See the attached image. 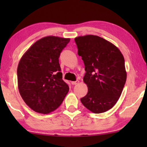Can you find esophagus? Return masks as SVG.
Wrapping results in <instances>:
<instances>
[{"label": "esophagus", "mask_w": 147, "mask_h": 147, "mask_svg": "<svg viewBox=\"0 0 147 147\" xmlns=\"http://www.w3.org/2000/svg\"><path fill=\"white\" fill-rule=\"evenodd\" d=\"M79 81L77 80V81H74V82H71V84L72 85H76V84H79Z\"/></svg>", "instance_id": "esophagus-1"}]
</instances>
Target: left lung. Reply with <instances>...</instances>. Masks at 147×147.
<instances>
[{
	"label": "left lung",
	"mask_w": 147,
	"mask_h": 147,
	"mask_svg": "<svg viewBox=\"0 0 147 147\" xmlns=\"http://www.w3.org/2000/svg\"><path fill=\"white\" fill-rule=\"evenodd\" d=\"M75 41L85 65L84 82L88 89L80 100L93 113L108 111L118 102L126 83L124 56L113 43L97 35L79 36Z\"/></svg>",
	"instance_id": "8db88e82"
}]
</instances>
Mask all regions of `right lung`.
I'll return each mask as SVG.
<instances>
[{"label": "right lung", "mask_w": 147, "mask_h": 147, "mask_svg": "<svg viewBox=\"0 0 147 147\" xmlns=\"http://www.w3.org/2000/svg\"><path fill=\"white\" fill-rule=\"evenodd\" d=\"M69 38L47 36L33 43L20 59L18 88L25 104L36 112L49 114L61 105L69 92L62 80L60 53Z\"/></svg>", "instance_id": "add662e5"}]
</instances>
